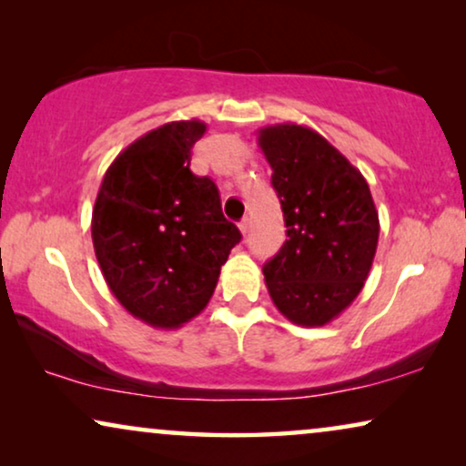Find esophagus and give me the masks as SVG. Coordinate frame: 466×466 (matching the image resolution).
Returning a JSON list of instances; mask_svg holds the SVG:
<instances>
[{
    "mask_svg": "<svg viewBox=\"0 0 466 466\" xmlns=\"http://www.w3.org/2000/svg\"><path fill=\"white\" fill-rule=\"evenodd\" d=\"M248 228H250V220L244 218V220L239 222V231H241V235H246V233H248Z\"/></svg>",
    "mask_w": 466,
    "mask_h": 466,
    "instance_id": "esophagus-1",
    "label": "esophagus"
}]
</instances>
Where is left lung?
<instances>
[{
    "label": "left lung",
    "mask_w": 466,
    "mask_h": 466,
    "mask_svg": "<svg viewBox=\"0 0 466 466\" xmlns=\"http://www.w3.org/2000/svg\"><path fill=\"white\" fill-rule=\"evenodd\" d=\"M282 203L286 239L265 263L279 314L324 327L359 297L371 271L380 216L365 176L320 133L297 123L258 129Z\"/></svg>",
    "instance_id": "8db88e82"
}]
</instances>
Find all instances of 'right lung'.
Wrapping results in <instances>:
<instances>
[{"label": "right lung", "instance_id": "1", "mask_svg": "<svg viewBox=\"0 0 466 466\" xmlns=\"http://www.w3.org/2000/svg\"><path fill=\"white\" fill-rule=\"evenodd\" d=\"M206 129L193 118L144 133L114 158L95 199L91 235L107 289L155 329L201 314L241 239L216 184L188 169Z\"/></svg>", "mask_w": 466, "mask_h": 466}]
</instances>
